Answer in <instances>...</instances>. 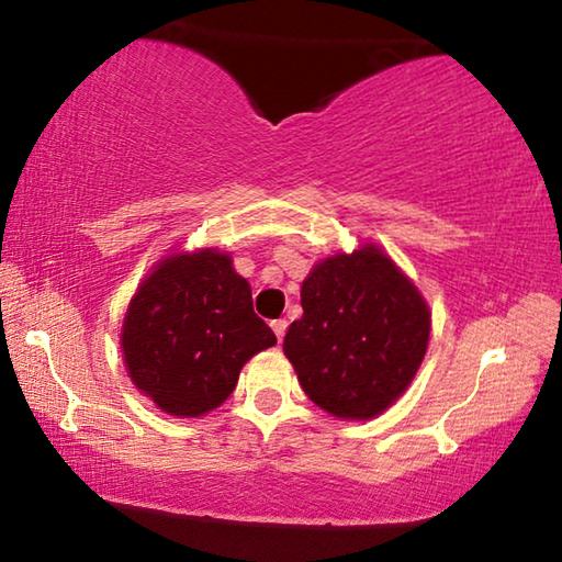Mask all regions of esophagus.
Instances as JSON below:
<instances>
[{
  "instance_id": "esophagus-1",
  "label": "esophagus",
  "mask_w": 562,
  "mask_h": 562,
  "mask_svg": "<svg viewBox=\"0 0 562 562\" xmlns=\"http://www.w3.org/2000/svg\"><path fill=\"white\" fill-rule=\"evenodd\" d=\"M270 327H272L274 335H278V339L282 341L284 331H288V319H272V322H270Z\"/></svg>"
}]
</instances>
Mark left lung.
I'll list each match as a JSON object with an SVG mask.
<instances>
[{"label":"left lung","mask_w":562,"mask_h":562,"mask_svg":"<svg viewBox=\"0 0 562 562\" xmlns=\"http://www.w3.org/2000/svg\"><path fill=\"white\" fill-rule=\"evenodd\" d=\"M302 317L284 355L312 402L337 418H372L392 406L422 367L431 312L422 292L376 245L331 255L302 282Z\"/></svg>","instance_id":"1"}]
</instances>
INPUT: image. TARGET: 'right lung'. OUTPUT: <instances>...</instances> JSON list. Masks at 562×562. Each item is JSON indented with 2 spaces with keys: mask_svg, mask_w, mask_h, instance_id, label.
Instances as JSON below:
<instances>
[{
  "mask_svg": "<svg viewBox=\"0 0 562 562\" xmlns=\"http://www.w3.org/2000/svg\"><path fill=\"white\" fill-rule=\"evenodd\" d=\"M278 345L227 252H180L140 282L123 319L128 376L170 416L193 418L233 394L243 364Z\"/></svg>",
  "mask_w": 562,
  "mask_h": 562,
  "instance_id": "1",
  "label": "right lung"
}]
</instances>
